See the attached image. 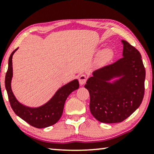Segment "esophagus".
I'll return each instance as SVG.
<instances>
[{
    "mask_svg": "<svg viewBox=\"0 0 154 154\" xmlns=\"http://www.w3.org/2000/svg\"><path fill=\"white\" fill-rule=\"evenodd\" d=\"M79 81L81 85H83V84H85L86 81H87V76H86V75L81 74L79 78Z\"/></svg>",
    "mask_w": 154,
    "mask_h": 154,
    "instance_id": "obj_1",
    "label": "esophagus"
}]
</instances>
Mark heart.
Returning <instances> with one entry per match:
<instances>
[{
    "label": "heart",
    "instance_id": "b5f03b06",
    "mask_svg": "<svg viewBox=\"0 0 154 154\" xmlns=\"http://www.w3.org/2000/svg\"><path fill=\"white\" fill-rule=\"evenodd\" d=\"M102 55L104 58H109L111 56V52L109 50H105V51L103 52Z\"/></svg>",
    "mask_w": 154,
    "mask_h": 154
}]
</instances>
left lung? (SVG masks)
Masks as SVG:
<instances>
[{
  "label": "left lung",
  "instance_id": "left-lung-1",
  "mask_svg": "<svg viewBox=\"0 0 154 154\" xmlns=\"http://www.w3.org/2000/svg\"><path fill=\"white\" fill-rule=\"evenodd\" d=\"M123 57L94 71L86 82L90 110L97 121L121 123L140 106L144 94L145 68L142 56L134 46L122 40ZM120 79L113 83V77Z\"/></svg>",
  "mask_w": 154,
  "mask_h": 154
}]
</instances>
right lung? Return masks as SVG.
<instances>
[{"instance_id":"obj_1","label":"right lung","mask_w":154,"mask_h":154,"mask_svg":"<svg viewBox=\"0 0 154 154\" xmlns=\"http://www.w3.org/2000/svg\"><path fill=\"white\" fill-rule=\"evenodd\" d=\"M17 48L10 54L8 61V69L5 75V85L8 92V99L12 110L19 117L33 127L43 128L55 124L62 116L64 103L68 96L79 88L77 79L67 83L59 89L51 100L43 106L38 108H30L24 106L17 100L11 89L12 77V55Z\"/></svg>"}]
</instances>
